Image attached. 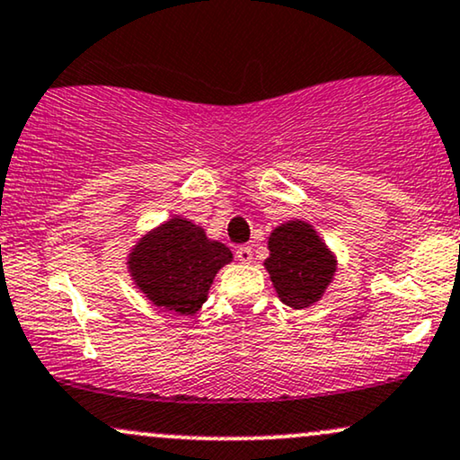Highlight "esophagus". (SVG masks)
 Listing matches in <instances>:
<instances>
[{"label": "esophagus", "instance_id": "obj_1", "mask_svg": "<svg viewBox=\"0 0 460 460\" xmlns=\"http://www.w3.org/2000/svg\"><path fill=\"white\" fill-rule=\"evenodd\" d=\"M235 257H237V261H240V263H251V260H252L251 246H237Z\"/></svg>", "mask_w": 460, "mask_h": 460}]
</instances>
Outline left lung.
<instances>
[{
	"label": "left lung",
	"instance_id": "1",
	"mask_svg": "<svg viewBox=\"0 0 460 460\" xmlns=\"http://www.w3.org/2000/svg\"><path fill=\"white\" fill-rule=\"evenodd\" d=\"M270 257L263 261L281 303L307 309L324 296L337 272V260L314 225L288 220L268 237Z\"/></svg>",
	"mask_w": 460,
	"mask_h": 460
}]
</instances>
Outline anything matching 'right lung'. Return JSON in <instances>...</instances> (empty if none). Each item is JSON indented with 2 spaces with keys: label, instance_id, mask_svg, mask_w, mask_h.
<instances>
[{
  "label": "right lung",
  "instance_id": "obj_1",
  "mask_svg": "<svg viewBox=\"0 0 460 460\" xmlns=\"http://www.w3.org/2000/svg\"><path fill=\"white\" fill-rule=\"evenodd\" d=\"M231 260L234 252L223 242L209 240L203 226L175 216L136 242L128 270L155 307L194 315L208 300L214 277Z\"/></svg>",
  "mask_w": 460,
  "mask_h": 460
}]
</instances>
